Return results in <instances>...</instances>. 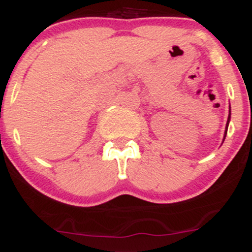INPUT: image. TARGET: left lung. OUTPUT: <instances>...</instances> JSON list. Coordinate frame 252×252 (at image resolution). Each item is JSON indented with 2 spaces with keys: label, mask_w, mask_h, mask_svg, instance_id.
<instances>
[{
  "label": "left lung",
  "mask_w": 252,
  "mask_h": 252,
  "mask_svg": "<svg viewBox=\"0 0 252 252\" xmlns=\"http://www.w3.org/2000/svg\"><path fill=\"white\" fill-rule=\"evenodd\" d=\"M229 121H230V113H229V117H228V123H226V130H225V135L224 136H226V131H228V124H229ZM225 139V138H224Z\"/></svg>",
  "instance_id": "obj_1"
}]
</instances>
